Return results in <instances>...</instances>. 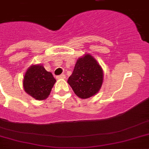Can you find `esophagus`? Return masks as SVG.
Returning <instances> with one entry per match:
<instances>
[{
    "instance_id": "esophagus-1",
    "label": "esophagus",
    "mask_w": 149,
    "mask_h": 149,
    "mask_svg": "<svg viewBox=\"0 0 149 149\" xmlns=\"http://www.w3.org/2000/svg\"><path fill=\"white\" fill-rule=\"evenodd\" d=\"M56 78L57 79H64V78H66V75L63 74H61V75L57 76V77H56Z\"/></svg>"
}]
</instances>
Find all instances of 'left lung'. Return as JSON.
Wrapping results in <instances>:
<instances>
[{"instance_id":"obj_1","label":"left lung","mask_w":149,"mask_h":149,"mask_svg":"<svg viewBox=\"0 0 149 149\" xmlns=\"http://www.w3.org/2000/svg\"><path fill=\"white\" fill-rule=\"evenodd\" d=\"M102 82V69L90 54L78 58L68 79V83L74 93L81 99H88L98 93Z\"/></svg>"}]
</instances>
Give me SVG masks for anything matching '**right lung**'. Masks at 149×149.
Returning <instances> with one entry per match:
<instances>
[{"instance_id":"add662e5","label":"right lung","mask_w":149,"mask_h":149,"mask_svg":"<svg viewBox=\"0 0 149 149\" xmlns=\"http://www.w3.org/2000/svg\"><path fill=\"white\" fill-rule=\"evenodd\" d=\"M56 82L52 73L42 65H32L26 71L23 79V88L28 94L37 100L48 97Z\"/></svg>"}]
</instances>
